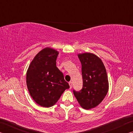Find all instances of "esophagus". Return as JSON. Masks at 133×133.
<instances>
[{"instance_id":"1","label":"esophagus","mask_w":133,"mask_h":133,"mask_svg":"<svg viewBox=\"0 0 133 133\" xmlns=\"http://www.w3.org/2000/svg\"><path fill=\"white\" fill-rule=\"evenodd\" d=\"M69 85H70V88H71L72 87V82H70L69 83Z\"/></svg>"}]
</instances>
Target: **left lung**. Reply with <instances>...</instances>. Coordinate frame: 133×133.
Returning <instances> with one entry per match:
<instances>
[{"mask_svg": "<svg viewBox=\"0 0 133 133\" xmlns=\"http://www.w3.org/2000/svg\"><path fill=\"white\" fill-rule=\"evenodd\" d=\"M82 63L83 85L80 91L73 90L81 107L85 110L96 107L102 102L109 91L107 71L101 58L91 53L77 55Z\"/></svg>", "mask_w": 133, "mask_h": 133, "instance_id": "obj_1", "label": "left lung"}]
</instances>
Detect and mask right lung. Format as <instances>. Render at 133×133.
<instances>
[{
  "instance_id": "obj_1",
  "label": "right lung",
  "mask_w": 133,
  "mask_h": 133,
  "mask_svg": "<svg viewBox=\"0 0 133 133\" xmlns=\"http://www.w3.org/2000/svg\"><path fill=\"white\" fill-rule=\"evenodd\" d=\"M59 52L46 48L33 58L26 73V84L31 98L37 104L50 107L57 102L69 85L56 67Z\"/></svg>"
}]
</instances>
